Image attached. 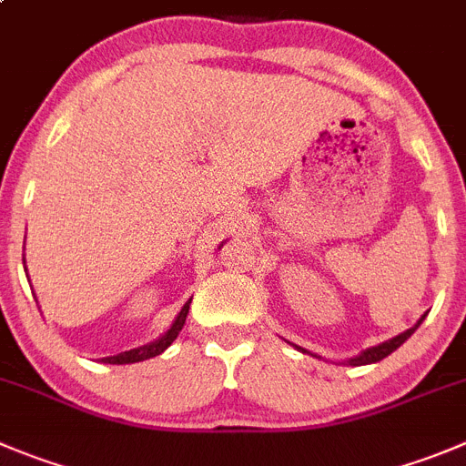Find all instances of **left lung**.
Here are the masks:
<instances>
[{
	"label": "left lung",
	"mask_w": 466,
	"mask_h": 466,
	"mask_svg": "<svg viewBox=\"0 0 466 466\" xmlns=\"http://www.w3.org/2000/svg\"><path fill=\"white\" fill-rule=\"evenodd\" d=\"M423 319H425V315H420V319L416 321V324L411 326V329H407V331H404V333H400V336L390 338V340L381 342V345H377V347H370V350L360 351V354L356 356V359H350V360H347V365H368V363H377V360L386 359V356H389V354H393V351L398 350V347L402 345V342L407 340V338H411V333H414L416 329H419V326L423 324ZM294 347H297L299 351H303V354H310V351H306V350H303V347H299V345H294ZM312 356H315V359H319V356H317V354H312Z\"/></svg>",
	"instance_id": "left-lung-1"
}]
</instances>
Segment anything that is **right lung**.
I'll return each mask as SVG.
<instances>
[{
  "label": "right lung",
  "instance_id": "add662e5",
  "mask_svg": "<svg viewBox=\"0 0 466 466\" xmlns=\"http://www.w3.org/2000/svg\"><path fill=\"white\" fill-rule=\"evenodd\" d=\"M188 308H190V301L181 308V312L177 315V319L172 321V326H169L167 331H165L158 340L149 342V345H145V347H137V350L121 351V354H116V356H106V359H103V363H112V365L137 363V360H147V359H154V356L163 354V351L167 350L174 340H177V336H179L181 329H184L186 317H188Z\"/></svg>",
  "mask_w": 466,
  "mask_h": 466
}]
</instances>
